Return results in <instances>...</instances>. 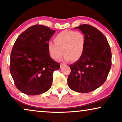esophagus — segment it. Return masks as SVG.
Returning a JSON list of instances; mask_svg holds the SVG:
<instances>
[{
    "mask_svg": "<svg viewBox=\"0 0 122 122\" xmlns=\"http://www.w3.org/2000/svg\"><path fill=\"white\" fill-rule=\"evenodd\" d=\"M64 63H61V64H60V66H61V67H62V66H64Z\"/></svg>",
    "mask_w": 122,
    "mask_h": 122,
    "instance_id": "1",
    "label": "esophagus"
}]
</instances>
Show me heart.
I'll return each mask as SVG.
<instances>
[{"mask_svg":"<svg viewBox=\"0 0 122 122\" xmlns=\"http://www.w3.org/2000/svg\"><path fill=\"white\" fill-rule=\"evenodd\" d=\"M54 42L48 43V50L51 57L56 60L63 53L64 59L66 61H76L83 56L86 46V38L84 34L80 31L64 30L56 34L54 37Z\"/></svg>","mask_w":122,"mask_h":122,"instance_id":"obj_1","label":"heart"}]
</instances>
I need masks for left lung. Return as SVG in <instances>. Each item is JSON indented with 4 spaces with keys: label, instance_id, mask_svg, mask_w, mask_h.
<instances>
[{
    "label": "left lung",
    "instance_id": "left-lung-1",
    "mask_svg": "<svg viewBox=\"0 0 122 122\" xmlns=\"http://www.w3.org/2000/svg\"><path fill=\"white\" fill-rule=\"evenodd\" d=\"M75 28L84 34L86 46L81 59L69 65L68 84L76 92H91L106 81L112 65L111 50L106 36L94 26L83 24Z\"/></svg>",
    "mask_w": 122,
    "mask_h": 122
}]
</instances>
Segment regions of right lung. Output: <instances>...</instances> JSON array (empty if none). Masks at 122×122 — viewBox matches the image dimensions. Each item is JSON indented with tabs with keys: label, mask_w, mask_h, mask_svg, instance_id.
<instances>
[{
	"label": "right lung",
	"mask_w": 122,
	"mask_h": 122,
	"mask_svg": "<svg viewBox=\"0 0 122 122\" xmlns=\"http://www.w3.org/2000/svg\"><path fill=\"white\" fill-rule=\"evenodd\" d=\"M55 32L48 26L34 25L21 33L13 46L10 71L16 88L24 94H41L51 87L53 73L60 68L48 50Z\"/></svg>",
	"instance_id": "obj_1"
}]
</instances>
